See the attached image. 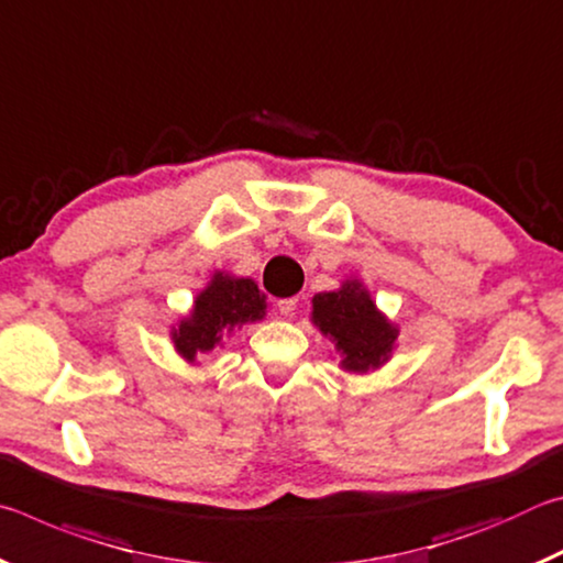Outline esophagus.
<instances>
[{
  "label": "esophagus",
  "mask_w": 563,
  "mask_h": 563,
  "mask_svg": "<svg viewBox=\"0 0 563 563\" xmlns=\"http://www.w3.org/2000/svg\"><path fill=\"white\" fill-rule=\"evenodd\" d=\"M278 310L283 318H292L295 310H298V298H285V300H278Z\"/></svg>",
  "instance_id": "esophagus-1"
}]
</instances>
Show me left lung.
<instances>
[{
  "mask_svg": "<svg viewBox=\"0 0 563 563\" xmlns=\"http://www.w3.org/2000/svg\"><path fill=\"white\" fill-rule=\"evenodd\" d=\"M312 320L338 342L345 355L342 367L350 373H367L383 365L397 338V330L379 316L357 283H345L335 292H318L312 298Z\"/></svg>",
  "mask_w": 563,
  "mask_h": 563,
  "instance_id": "8db88e82",
  "label": "left lung"
}]
</instances>
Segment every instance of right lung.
<instances>
[{
    "mask_svg": "<svg viewBox=\"0 0 563 563\" xmlns=\"http://www.w3.org/2000/svg\"><path fill=\"white\" fill-rule=\"evenodd\" d=\"M263 312L265 302L258 285L245 278H225L218 273L216 280L196 298L190 318L180 322L174 332L176 350L186 360H194L198 352L213 350L228 330L261 320Z\"/></svg>",
    "mask_w": 563,
    "mask_h": 563,
    "instance_id": "1",
    "label": "right lung"
}]
</instances>
